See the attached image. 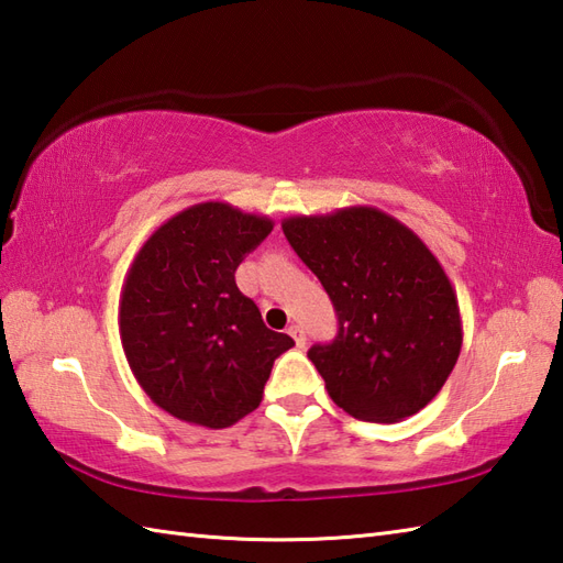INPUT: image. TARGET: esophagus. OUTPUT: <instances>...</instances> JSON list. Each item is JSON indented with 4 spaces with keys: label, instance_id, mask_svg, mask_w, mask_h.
Returning <instances> with one entry per match:
<instances>
[{
    "label": "esophagus",
    "instance_id": "34e87169",
    "mask_svg": "<svg viewBox=\"0 0 563 563\" xmlns=\"http://www.w3.org/2000/svg\"><path fill=\"white\" fill-rule=\"evenodd\" d=\"M288 333H290V336H292V341H295L297 349H302V345L307 343V333H305V329H302V327L292 324V327L288 329Z\"/></svg>",
    "mask_w": 563,
    "mask_h": 563
}]
</instances>
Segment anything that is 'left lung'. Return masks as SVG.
Wrapping results in <instances>:
<instances>
[{
  "instance_id": "left-lung-1",
  "label": "left lung",
  "mask_w": 563,
  "mask_h": 563,
  "mask_svg": "<svg viewBox=\"0 0 563 563\" xmlns=\"http://www.w3.org/2000/svg\"><path fill=\"white\" fill-rule=\"evenodd\" d=\"M283 232L336 309V339L307 353L333 404L397 423L433 401L460 357L462 317L421 236L369 206L295 214Z\"/></svg>"
}]
</instances>
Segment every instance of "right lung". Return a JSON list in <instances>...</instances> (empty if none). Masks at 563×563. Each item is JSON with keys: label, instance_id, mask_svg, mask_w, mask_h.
<instances>
[{"label": "right lung", "instance_id": "obj_1", "mask_svg": "<svg viewBox=\"0 0 563 563\" xmlns=\"http://www.w3.org/2000/svg\"><path fill=\"white\" fill-rule=\"evenodd\" d=\"M271 230L266 214L198 202L157 227L125 275L118 327L128 365L178 421L234 426L258 409L275 357L295 345L234 283Z\"/></svg>", "mask_w": 563, "mask_h": 563}]
</instances>
